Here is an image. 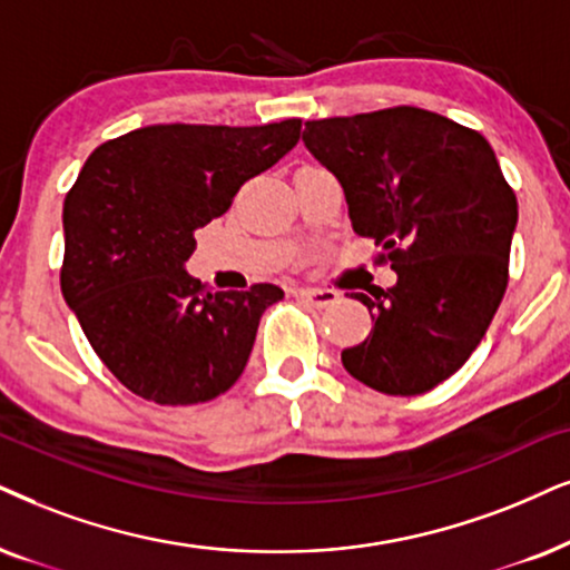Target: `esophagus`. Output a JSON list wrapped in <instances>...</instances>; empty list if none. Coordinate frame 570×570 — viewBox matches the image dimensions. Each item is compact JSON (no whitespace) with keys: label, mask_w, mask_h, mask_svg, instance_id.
Instances as JSON below:
<instances>
[{"label":"esophagus","mask_w":570,"mask_h":570,"mask_svg":"<svg viewBox=\"0 0 570 570\" xmlns=\"http://www.w3.org/2000/svg\"><path fill=\"white\" fill-rule=\"evenodd\" d=\"M299 299H305L307 305L313 307H328L338 299V294L334 289H321V286H307V289H299Z\"/></svg>","instance_id":"obj_1"}]
</instances>
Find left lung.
Listing matches in <instances>:
<instances>
[{
  "label": "left lung",
  "mask_w": 570,
  "mask_h": 570,
  "mask_svg": "<svg viewBox=\"0 0 570 570\" xmlns=\"http://www.w3.org/2000/svg\"><path fill=\"white\" fill-rule=\"evenodd\" d=\"M302 141L334 173L357 236L376 239L397 284L355 294L365 342L342 352L350 376L397 397L463 368L508 289L515 191L473 128L421 107L307 120Z\"/></svg>",
  "instance_id": "left-lung-1"
}]
</instances>
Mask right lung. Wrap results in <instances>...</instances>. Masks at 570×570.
Segmentation results:
<instances>
[{
  "label": "right lung",
  "mask_w": 570,
  "mask_h": 570,
  "mask_svg": "<svg viewBox=\"0 0 570 570\" xmlns=\"http://www.w3.org/2000/svg\"><path fill=\"white\" fill-rule=\"evenodd\" d=\"M302 120L160 124L99 144L62 207V297L115 379L157 405L215 400L242 376L276 284L210 292L194 232L299 141Z\"/></svg>",
  "instance_id": "1"
}]
</instances>
